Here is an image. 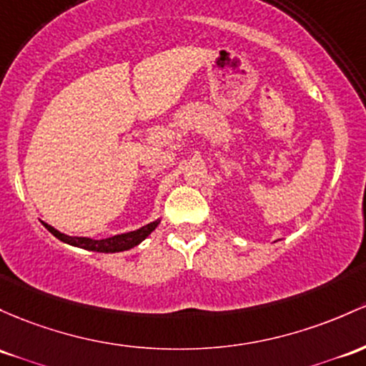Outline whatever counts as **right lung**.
Returning a JSON list of instances; mask_svg holds the SVG:
<instances>
[{"label": "right lung", "mask_w": 366, "mask_h": 366, "mask_svg": "<svg viewBox=\"0 0 366 366\" xmlns=\"http://www.w3.org/2000/svg\"><path fill=\"white\" fill-rule=\"evenodd\" d=\"M156 226H158V220L137 229V231L124 232V234H116V236H111V238H106V239H92V238H76V236H66V234H62V232H59L57 229H54L51 226H48V224H45V227L48 229V231H50L55 238H59L60 242L69 243V244H72V247L85 248V250L102 252V254H114V252L130 250V248L137 247L142 239H146L147 236L154 231Z\"/></svg>", "instance_id": "add662e5"}]
</instances>
